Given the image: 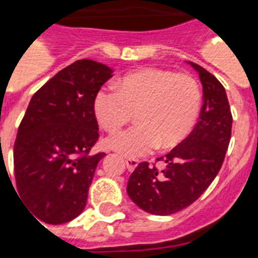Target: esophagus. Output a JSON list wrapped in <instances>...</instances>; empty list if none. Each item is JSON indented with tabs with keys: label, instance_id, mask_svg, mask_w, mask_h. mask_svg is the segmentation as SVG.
Segmentation results:
<instances>
[{
	"label": "esophagus",
	"instance_id": "obj_1",
	"mask_svg": "<svg viewBox=\"0 0 258 258\" xmlns=\"http://www.w3.org/2000/svg\"><path fill=\"white\" fill-rule=\"evenodd\" d=\"M138 164H139V161L135 160V158H125V165H127V169L130 172H133L134 169L138 166Z\"/></svg>",
	"mask_w": 258,
	"mask_h": 258
}]
</instances>
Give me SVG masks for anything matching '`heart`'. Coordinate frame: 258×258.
<instances>
[{
  "instance_id": "obj_1",
  "label": "heart",
  "mask_w": 258,
  "mask_h": 258,
  "mask_svg": "<svg viewBox=\"0 0 258 258\" xmlns=\"http://www.w3.org/2000/svg\"><path fill=\"white\" fill-rule=\"evenodd\" d=\"M199 84L188 74L164 69L131 73L116 88H103L94 97V115L104 130L115 133L133 117L138 124L108 138V146L137 158L160 146L178 145L192 131L199 116Z\"/></svg>"
}]
</instances>
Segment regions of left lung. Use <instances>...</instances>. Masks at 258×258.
Segmentation results:
<instances>
[{
    "label": "left lung",
    "instance_id": "obj_1",
    "mask_svg": "<svg viewBox=\"0 0 258 258\" xmlns=\"http://www.w3.org/2000/svg\"><path fill=\"white\" fill-rule=\"evenodd\" d=\"M186 63L203 86L199 121L189 137L165 155L164 170L142 162L127 184L130 199L153 215H170L199 199L221 170L231 138L233 117L223 85L199 64Z\"/></svg>",
    "mask_w": 258,
    "mask_h": 258
}]
</instances>
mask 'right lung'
<instances>
[{
    "label": "right lung",
    "mask_w": 258,
    "mask_h": 258,
    "mask_svg": "<svg viewBox=\"0 0 258 258\" xmlns=\"http://www.w3.org/2000/svg\"><path fill=\"white\" fill-rule=\"evenodd\" d=\"M109 66L81 59L33 94L13 150L17 196L48 225L80 215L104 153L90 154L98 139L94 97L112 77ZM16 190V189H15Z\"/></svg>",
    "instance_id": "obj_1"
}]
</instances>
